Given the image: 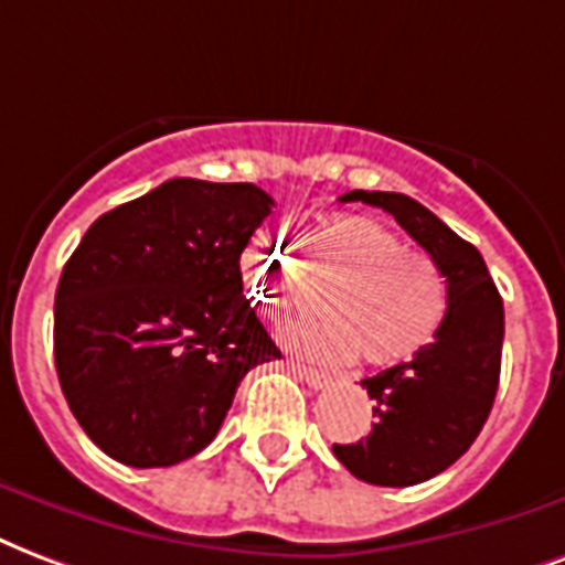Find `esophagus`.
<instances>
[{"label":"esophagus","instance_id":"obj_1","mask_svg":"<svg viewBox=\"0 0 565 565\" xmlns=\"http://www.w3.org/2000/svg\"><path fill=\"white\" fill-rule=\"evenodd\" d=\"M291 369H295V372H298V379L307 381V384L312 390H321V387H328V384H330L328 372H318V369L300 366V363H298V366H291Z\"/></svg>","mask_w":565,"mask_h":565}]
</instances>
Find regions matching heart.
<instances>
[{
	"instance_id": "b5f03b06",
	"label": "heart",
	"mask_w": 565,
	"mask_h": 565,
	"mask_svg": "<svg viewBox=\"0 0 565 565\" xmlns=\"http://www.w3.org/2000/svg\"><path fill=\"white\" fill-rule=\"evenodd\" d=\"M318 279L337 282L328 316L300 318L286 330L288 348L321 366H345L363 354L369 366H398L438 339L449 312L447 279L402 237L369 217L321 220L303 237ZM244 279L270 316H288L312 295L286 241L258 235L241 258Z\"/></svg>"
}]
</instances>
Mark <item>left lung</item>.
Instances as JSON below:
<instances>
[{
    "mask_svg": "<svg viewBox=\"0 0 565 565\" xmlns=\"http://www.w3.org/2000/svg\"><path fill=\"white\" fill-rule=\"evenodd\" d=\"M342 202L384 207L447 277L449 312L438 339L408 363L360 381L375 398L372 431L358 444H333L358 479L405 489L459 461L486 426L500 381L503 300L479 249L417 199L351 190Z\"/></svg>",
    "mask_w": 565,
    "mask_h": 565,
    "instance_id": "obj_1",
    "label": "left lung"
}]
</instances>
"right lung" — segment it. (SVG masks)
Here are the masks:
<instances>
[{
  "label": "right lung",
  "mask_w": 565,
  "mask_h": 565,
  "mask_svg": "<svg viewBox=\"0 0 565 565\" xmlns=\"http://www.w3.org/2000/svg\"><path fill=\"white\" fill-rule=\"evenodd\" d=\"M270 207L256 184L172 178L97 217L67 258L58 384L109 459L169 468L196 456L249 369L279 358L241 279Z\"/></svg>",
  "instance_id": "1"
}]
</instances>
